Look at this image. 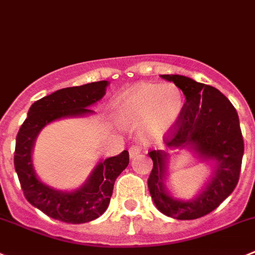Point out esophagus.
I'll list each match as a JSON object with an SVG mask.
<instances>
[{
    "label": "esophagus",
    "instance_id": "obj_1",
    "mask_svg": "<svg viewBox=\"0 0 255 255\" xmlns=\"http://www.w3.org/2000/svg\"><path fill=\"white\" fill-rule=\"evenodd\" d=\"M138 153H141V147L138 146H132L129 148V157L130 158H134Z\"/></svg>",
    "mask_w": 255,
    "mask_h": 255
}]
</instances>
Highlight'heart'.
Returning <instances> with one entry per match:
<instances>
[{
  "mask_svg": "<svg viewBox=\"0 0 255 255\" xmlns=\"http://www.w3.org/2000/svg\"><path fill=\"white\" fill-rule=\"evenodd\" d=\"M184 109V94L176 85L141 83L117 98L114 116L121 127L139 128L144 139L160 141L177 127Z\"/></svg>",
  "mask_w": 255,
  "mask_h": 255,
  "instance_id": "b5f03b06",
  "label": "heart"
}]
</instances>
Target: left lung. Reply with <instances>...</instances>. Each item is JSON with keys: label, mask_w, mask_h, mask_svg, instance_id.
<instances>
[{"label": "left lung", "mask_w": 255, "mask_h": 255, "mask_svg": "<svg viewBox=\"0 0 255 255\" xmlns=\"http://www.w3.org/2000/svg\"><path fill=\"white\" fill-rule=\"evenodd\" d=\"M182 90L186 103L175 134L166 141L170 149L186 148L213 167L199 194L190 200L176 199L166 187L170 154L162 149L148 153L153 168L148 189L154 205L177 220H192L211 213L235 189L244 153L239 117L229 99L216 88L184 75H161Z\"/></svg>", "instance_id": "8db88e82"}]
</instances>
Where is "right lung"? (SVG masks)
Returning <instances> with one entry per match:
<instances>
[{"mask_svg": "<svg viewBox=\"0 0 255 255\" xmlns=\"http://www.w3.org/2000/svg\"><path fill=\"white\" fill-rule=\"evenodd\" d=\"M108 82L64 88L39 99L30 107L27 118L16 137L15 170L26 200L47 216L68 224H83L99 218L107 210L116 178L129 163L128 151L101 160L82 186L70 191L54 189L36 175L32 151L39 133L50 123L64 118L94 113L93 104L106 94Z\"/></svg>", "mask_w": 255, "mask_h": 255, "instance_id": "1", "label": "right lung"}]
</instances>
